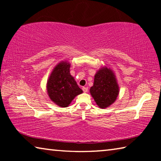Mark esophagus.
Instances as JSON below:
<instances>
[{
    "label": "esophagus",
    "instance_id": "esophagus-1",
    "mask_svg": "<svg viewBox=\"0 0 161 161\" xmlns=\"http://www.w3.org/2000/svg\"><path fill=\"white\" fill-rule=\"evenodd\" d=\"M82 90H83L84 92H85V93H86V92H88V88H87V87H86V86H83L82 87Z\"/></svg>",
    "mask_w": 161,
    "mask_h": 161
}]
</instances>
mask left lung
I'll return each mask as SVG.
<instances>
[{"label":"left lung","instance_id":"left-lung-1","mask_svg":"<svg viewBox=\"0 0 161 161\" xmlns=\"http://www.w3.org/2000/svg\"><path fill=\"white\" fill-rule=\"evenodd\" d=\"M119 93V87L116 76L110 68L103 67L94 76V85L90 88V94L98 107H108L115 102Z\"/></svg>","mask_w":161,"mask_h":161}]
</instances>
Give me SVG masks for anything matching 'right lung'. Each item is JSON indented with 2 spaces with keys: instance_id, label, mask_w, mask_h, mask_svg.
Returning a JSON list of instances; mask_svg holds the SVG:
<instances>
[{
  "instance_id": "1",
  "label": "right lung",
  "mask_w": 161,
  "mask_h": 161,
  "mask_svg": "<svg viewBox=\"0 0 161 161\" xmlns=\"http://www.w3.org/2000/svg\"><path fill=\"white\" fill-rule=\"evenodd\" d=\"M69 69V62H59L54 68L47 82L49 97L60 107H67L76 96L83 92L70 75Z\"/></svg>"
}]
</instances>
